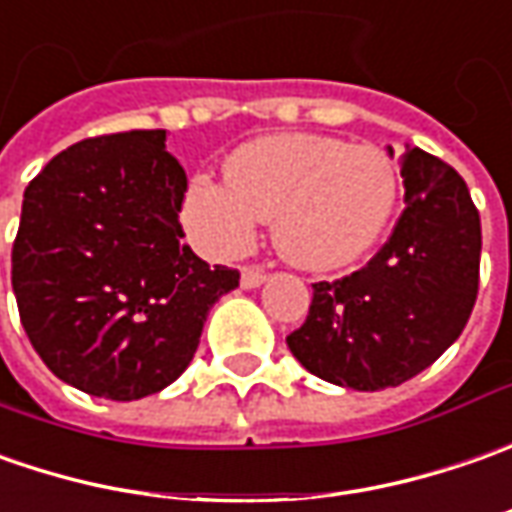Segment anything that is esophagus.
Returning a JSON list of instances; mask_svg holds the SVG:
<instances>
[{"instance_id":"1","label":"esophagus","mask_w":512,"mask_h":512,"mask_svg":"<svg viewBox=\"0 0 512 512\" xmlns=\"http://www.w3.org/2000/svg\"><path fill=\"white\" fill-rule=\"evenodd\" d=\"M266 277H269V274L263 272L260 266H246L243 274H240V286H243V289H257V286L266 283Z\"/></svg>"}]
</instances>
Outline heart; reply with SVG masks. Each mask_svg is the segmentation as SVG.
I'll list each match as a JSON object with an SVG mask.
<instances>
[{
	"label": "heart",
	"instance_id": "heart-1",
	"mask_svg": "<svg viewBox=\"0 0 512 512\" xmlns=\"http://www.w3.org/2000/svg\"><path fill=\"white\" fill-rule=\"evenodd\" d=\"M399 175L371 144L311 133L255 138L229 155L226 181L198 172L181 221L203 255L229 260L274 218V246L294 266L331 272L360 260L394 215Z\"/></svg>",
	"mask_w": 512,
	"mask_h": 512
}]
</instances>
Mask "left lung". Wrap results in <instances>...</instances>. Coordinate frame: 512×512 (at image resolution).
<instances>
[{
    "mask_svg": "<svg viewBox=\"0 0 512 512\" xmlns=\"http://www.w3.org/2000/svg\"><path fill=\"white\" fill-rule=\"evenodd\" d=\"M405 209L360 272L314 283L306 323L286 337L314 377L382 391L436 362L479 294L482 223L462 175L431 152L399 158Z\"/></svg>",
    "mask_w": 512,
    "mask_h": 512,
    "instance_id": "1",
    "label": "left lung"
}]
</instances>
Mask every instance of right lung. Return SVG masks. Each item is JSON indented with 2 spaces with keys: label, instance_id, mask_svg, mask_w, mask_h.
<instances>
[{
  "label": "right lung",
  "instance_id": "obj_1",
  "mask_svg": "<svg viewBox=\"0 0 512 512\" xmlns=\"http://www.w3.org/2000/svg\"><path fill=\"white\" fill-rule=\"evenodd\" d=\"M167 130L98 135L25 189L10 280L27 340L56 377L130 402L181 377L240 272L209 266L178 221L186 172Z\"/></svg>",
  "mask_w": 512,
  "mask_h": 512
}]
</instances>
